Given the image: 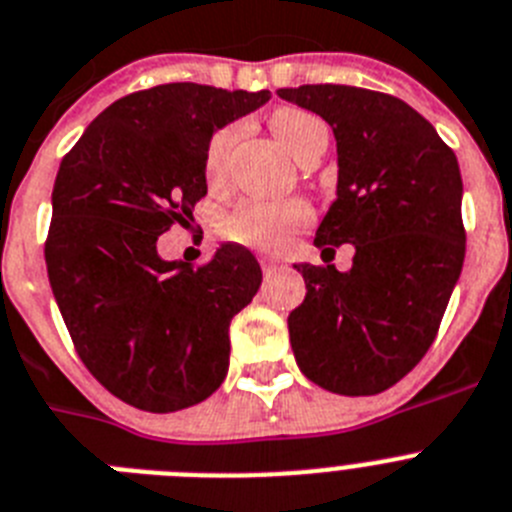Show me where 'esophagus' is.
<instances>
[{"label":"esophagus","mask_w":512,"mask_h":512,"mask_svg":"<svg viewBox=\"0 0 512 512\" xmlns=\"http://www.w3.org/2000/svg\"><path fill=\"white\" fill-rule=\"evenodd\" d=\"M261 269H264L266 277H272V274H277L282 269V264L277 259H261Z\"/></svg>","instance_id":"obj_1"}]
</instances>
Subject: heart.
<instances>
[{"label": "heart", "instance_id": "1", "mask_svg": "<svg viewBox=\"0 0 512 512\" xmlns=\"http://www.w3.org/2000/svg\"><path fill=\"white\" fill-rule=\"evenodd\" d=\"M272 131L277 142L285 147L287 155L295 163H303L310 152L329 142V129L318 116L300 108H279L272 116ZM238 137V126H227L217 131L207 147V170L209 183H217L225 173L227 155ZM310 207L300 199L292 202H246L240 204L225 220V235L235 243H246L256 248H279L285 246L292 233L308 225Z\"/></svg>", "mask_w": 512, "mask_h": 512}]
</instances>
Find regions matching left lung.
Returning a JSON list of instances; mask_svg holds the SVG:
<instances>
[{
	"mask_svg": "<svg viewBox=\"0 0 512 512\" xmlns=\"http://www.w3.org/2000/svg\"><path fill=\"white\" fill-rule=\"evenodd\" d=\"M334 129L336 199L316 243H352L349 272L295 264L305 300L287 318L298 368L342 396L399 383L430 349L461 277V170L425 116L393 95L349 85L277 90Z\"/></svg>",
	"mask_w": 512,
	"mask_h": 512,
	"instance_id": "obj_1",
	"label": "left lung"
}]
</instances>
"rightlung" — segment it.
I'll list each match as a JSON object with an SVG mask.
<instances>
[{"instance_id": "1", "label": "right lung", "mask_w": 512, "mask_h": 512, "mask_svg": "<svg viewBox=\"0 0 512 512\" xmlns=\"http://www.w3.org/2000/svg\"><path fill=\"white\" fill-rule=\"evenodd\" d=\"M269 98L196 82L131 93L59 165L48 282L85 368L144 412L194 406L225 381L230 321L259 292V261L222 243L194 269L160 259L157 238L207 194L214 131Z\"/></svg>"}]
</instances>
